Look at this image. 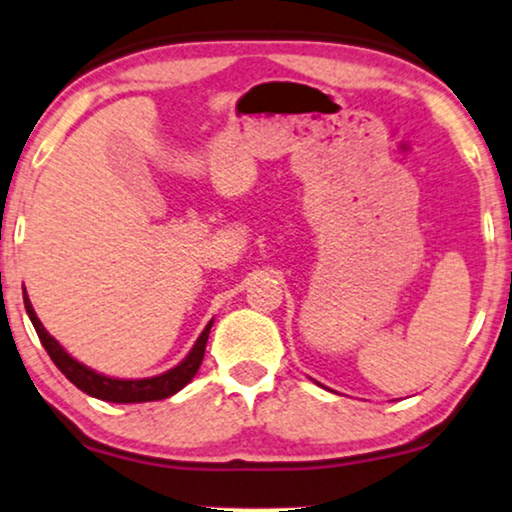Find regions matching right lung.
Masks as SVG:
<instances>
[{"label": "right lung", "instance_id": "right-lung-1", "mask_svg": "<svg viewBox=\"0 0 512 512\" xmlns=\"http://www.w3.org/2000/svg\"><path fill=\"white\" fill-rule=\"evenodd\" d=\"M23 301H25V310H28L32 327H35L39 341H42L44 350L49 353L53 364L63 371L65 378H68L70 383H75L82 393L98 397V400H105V402H117V404L164 400V397L176 395L178 390L188 386L192 378H195L199 364H202V360H204V348H207L211 324H214V322H209L207 327H204V331L197 338V343L192 345L188 357H185L178 367L164 371V374H159V376H152V378H136V381L131 378V381H124V378H110V376L96 374L94 369L84 367L82 362H77L75 357H70L61 348V343H58L53 336H49V331H46L44 324L39 322V317L35 315V310H32V303L25 291H23Z\"/></svg>", "mask_w": 512, "mask_h": 512}]
</instances>
